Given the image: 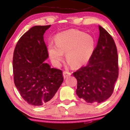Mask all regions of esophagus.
Returning a JSON list of instances; mask_svg holds the SVG:
<instances>
[{
    "instance_id": "obj_1",
    "label": "esophagus",
    "mask_w": 130,
    "mask_h": 130,
    "mask_svg": "<svg viewBox=\"0 0 130 130\" xmlns=\"http://www.w3.org/2000/svg\"><path fill=\"white\" fill-rule=\"evenodd\" d=\"M71 73H69V72H63V78H66L70 76L71 75Z\"/></svg>"
}]
</instances>
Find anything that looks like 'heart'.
I'll return each mask as SVG.
<instances>
[{"mask_svg": "<svg viewBox=\"0 0 130 130\" xmlns=\"http://www.w3.org/2000/svg\"><path fill=\"white\" fill-rule=\"evenodd\" d=\"M55 42L48 46L50 58L56 67H60L63 53L68 66L78 68L88 62L94 49L93 37L77 30H68L57 34Z\"/></svg>", "mask_w": 130, "mask_h": 130, "instance_id": "b5f03b06", "label": "heart"}]
</instances>
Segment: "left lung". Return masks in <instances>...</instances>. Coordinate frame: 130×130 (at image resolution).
Segmentation results:
<instances>
[{"label": "left lung", "instance_id": "1", "mask_svg": "<svg viewBox=\"0 0 130 130\" xmlns=\"http://www.w3.org/2000/svg\"><path fill=\"white\" fill-rule=\"evenodd\" d=\"M98 45L89 63L73 73L77 80L76 94L89 103L107 100L113 91L118 77V56L115 42L102 26Z\"/></svg>", "mask_w": 130, "mask_h": 130}]
</instances>
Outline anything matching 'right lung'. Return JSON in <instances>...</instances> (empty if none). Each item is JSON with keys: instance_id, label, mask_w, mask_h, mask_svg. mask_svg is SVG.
I'll list each match as a JSON object with an SVG mask.
<instances>
[{"instance_id": "1", "label": "right lung", "mask_w": 130, "mask_h": 130, "mask_svg": "<svg viewBox=\"0 0 130 130\" xmlns=\"http://www.w3.org/2000/svg\"><path fill=\"white\" fill-rule=\"evenodd\" d=\"M50 26L31 28L19 39L13 56L15 87L23 99L35 106L51 100L63 81L61 70L44 62L49 54L43 35Z\"/></svg>"}]
</instances>
